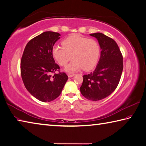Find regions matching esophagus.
<instances>
[{
  "label": "esophagus",
  "instance_id": "esophagus-1",
  "mask_svg": "<svg viewBox=\"0 0 146 146\" xmlns=\"http://www.w3.org/2000/svg\"><path fill=\"white\" fill-rule=\"evenodd\" d=\"M68 75V77L71 78V77H72V76H74V74H70V73H69Z\"/></svg>",
  "mask_w": 146,
  "mask_h": 146
}]
</instances>
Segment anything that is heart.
I'll return each instance as SVG.
<instances>
[{
    "instance_id": "1",
    "label": "heart",
    "mask_w": 146,
    "mask_h": 146,
    "mask_svg": "<svg viewBox=\"0 0 146 146\" xmlns=\"http://www.w3.org/2000/svg\"><path fill=\"white\" fill-rule=\"evenodd\" d=\"M63 46H55L52 55L60 66H65L71 59L73 60L66 66L68 72H75L83 68L89 71L96 66L100 56V46L93 39H88L79 34H74L62 41Z\"/></svg>"
}]
</instances>
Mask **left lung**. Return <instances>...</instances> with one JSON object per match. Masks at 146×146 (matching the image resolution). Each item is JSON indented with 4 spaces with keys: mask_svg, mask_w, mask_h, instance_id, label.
Segmentation results:
<instances>
[{
    "mask_svg": "<svg viewBox=\"0 0 146 146\" xmlns=\"http://www.w3.org/2000/svg\"><path fill=\"white\" fill-rule=\"evenodd\" d=\"M90 35L98 39L102 51L94 71L83 76L80 92L87 100L99 101L117 88L123 70V55L112 38L100 33Z\"/></svg>",
    "mask_w": 146,
    "mask_h": 146,
    "instance_id": "obj_1",
    "label": "left lung"
}]
</instances>
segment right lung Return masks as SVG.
<instances>
[{
    "mask_svg": "<svg viewBox=\"0 0 146 146\" xmlns=\"http://www.w3.org/2000/svg\"><path fill=\"white\" fill-rule=\"evenodd\" d=\"M60 36L47 31L33 38L25 46L21 59V76L25 88L43 102L56 99L68 79L65 73L60 72L52 55L53 46ZM56 70L59 73L55 74Z\"/></svg>",
    "mask_w": 146,
    "mask_h": 146,
    "instance_id": "obj_1",
    "label": "right lung"
}]
</instances>
